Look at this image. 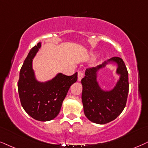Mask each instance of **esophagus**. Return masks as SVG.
Masks as SVG:
<instances>
[{
    "mask_svg": "<svg viewBox=\"0 0 148 148\" xmlns=\"http://www.w3.org/2000/svg\"><path fill=\"white\" fill-rule=\"evenodd\" d=\"M84 77V73L82 71H79L78 72V75H77V79L78 81L80 82L82 80V79Z\"/></svg>",
    "mask_w": 148,
    "mask_h": 148,
    "instance_id": "1",
    "label": "esophagus"
}]
</instances>
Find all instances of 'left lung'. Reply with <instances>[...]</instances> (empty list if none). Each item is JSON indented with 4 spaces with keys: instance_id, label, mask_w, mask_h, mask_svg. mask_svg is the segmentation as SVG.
I'll return each mask as SVG.
<instances>
[{
    "instance_id": "8db88e82",
    "label": "left lung",
    "mask_w": 148,
    "mask_h": 148,
    "mask_svg": "<svg viewBox=\"0 0 148 148\" xmlns=\"http://www.w3.org/2000/svg\"><path fill=\"white\" fill-rule=\"evenodd\" d=\"M108 64L117 67L120 76L116 85L110 90L103 89L97 81L98 73ZM84 112L88 120L97 124H105L113 121L123 110L129 90L128 73L121 58L113 57L102 64L87 69L82 79Z\"/></svg>"
}]
</instances>
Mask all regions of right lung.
<instances>
[{
  "label": "right lung",
  "instance_id": "add662e5",
  "mask_svg": "<svg viewBox=\"0 0 148 148\" xmlns=\"http://www.w3.org/2000/svg\"><path fill=\"white\" fill-rule=\"evenodd\" d=\"M41 47V42L31 49L20 71L18 90L24 110L34 119L48 121L58 115L64 99L77 73L71 76L58 73L53 78L40 82L33 69V60Z\"/></svg>",
  "mask_w": 148,
  "mask_h": 148
}]
</instances>
